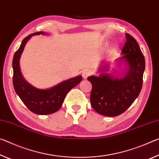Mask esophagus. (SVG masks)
Listing matches in <instances>:
<instances>
[{"mask_svg":"<svg viewBox=\"0 0 159 159\" xmlns=\"http://www.w3.org/2000/svg\"><path fill=\"white\" fill-rule=\"evenodd\" d=\"M92 74V71H91V70L90 69H85L83 70V72H82V76L83 78V79H86L87 78L90 76V75Z\"/></svg>","mask_w":159,"mask_h":159,"instance_id":"esophagus-1","label":"esophagus"}]
</instances>
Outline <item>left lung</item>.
Returning a JSON list of instances; mask_svg holds the SVG:
<instances>
[{
	"label": "left lung",
	"mask_w": 159,
	"mask_h": 159,
	"mask_svg": "<svg viewBox=\"0 0 159 159\" xmlns=\"http://www.w3.org/2000/svg\"><path fill=\"white\" fill-rule=\"evenodd\" d=\"M125 37L123 55L117 60L119 65H125L120 76L106 73L109 67L104 61L99 69L98 76L88 78L92 84L91 106L98 114L106 116H116L124 112L138 98L142 87L144 57L136 40L128 34H125Z\"/></svg>",
	"instance_id": "8db88e82"
}]
</instances>
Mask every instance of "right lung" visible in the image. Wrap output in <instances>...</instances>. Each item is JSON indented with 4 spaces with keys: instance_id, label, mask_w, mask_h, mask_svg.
<instances>
[{
    "instance_id": "obj_1",
    "label": "right lung",
    "mask_w": 159,
    "mask_h": 159,
    "mask_svg": "<svg viewBox=\"0 0 159 159\" xmlns=\"http://www.w3.org/2000/svg\"><path fill=\"white\" fill-rule=\"evenodd\" d=\"M40 34L44 35L45 33L39 31L26 36L15 52L12 60V81L16 93L31 111L39 115H47L60 109L66 94L81 81L82 76L79 75L64 80L48 89H39L26 81L21 73L20 60L27 41L32 36Z\"/></svg>"
}]
</instances>
